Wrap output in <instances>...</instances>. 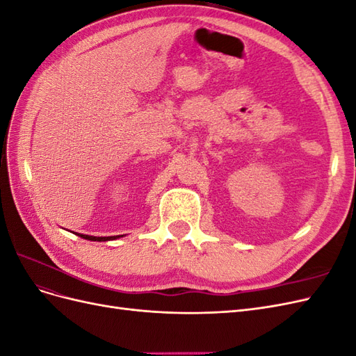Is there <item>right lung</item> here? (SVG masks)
<instances>
[{"label":"right lung","instance_id":"1","mask_svg":"<svg viewBox=\"0 0 356 356\" xmlns=\"http://www.w3.org/2000/svg\"><path fill=\"white\" fill-rule=\"evenodd\" d=\"M77 236L83 239L88 241H93V242H106V241H114L118 238H123L124 234H118V236H89V234H83V233H77Z\"/></svg>","mask_w":356,"mask_h":356}]
</instances>
